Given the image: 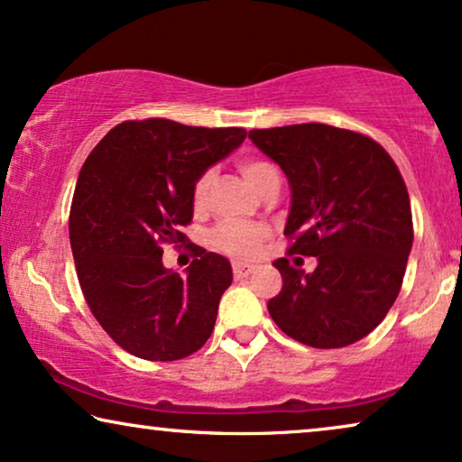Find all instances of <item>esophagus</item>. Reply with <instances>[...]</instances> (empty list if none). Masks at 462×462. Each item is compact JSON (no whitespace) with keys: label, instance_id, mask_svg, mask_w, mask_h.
I'll return each mask as SVG.
<instances>
[{"label":"esophagus","instance_id":"esophagus-1","mask_svg":"<svg viewBox=\"0 0 462 462\" xmlns=\"http://www.w3.org/2000/svg\"><path fill=\"white\" fill-rule=\"evenodd\" d=\"M254 267H250V264H244V263H236L233 264V275H236V280H244V277H248Z\"/></svg>","mask_w":462,"mask_h":462}]
</instances>
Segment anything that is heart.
I'll return each mask as SVG.
<instances>
[{"instance_id":"heart-1","label":"heart","mask_w":462,"mask_h":462,"mask_svg":"<svg viewBox=\"0 0 462 462\" xmlns=\"http://www.w3.org/2000/svg\"><path fill=\"white\" fill-rule=\"evenodd\" d=\"M239 170H242L245 180H248L258 193L263 191L267 182H271L273 179H280L277 170L263 160H244L239 163ZM212 179H214L212 172H204L198 180H195L193 185L195 206H201L206 201L208 191H210V185H212ZM264 237H267V229H264L263 225L242 223V220H225V223H220L217 229L212 231L210 242L214 248L225 252V254L239 258V261H250V258H254L258 254Z\"/></svg>"}]
</instances>
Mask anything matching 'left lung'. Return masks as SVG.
Wrapping results in <instances>:
<instances>
[{
	"label": "left lung",
	"instance_id": "obj_1",
	"mask_svg": "<svg viewBox=\"0 0 462 462\" xmlns=\"http://www.w3.org/2000/svg\"><path fill=\"white\" fill-rule=\"evenodd\" d=\"M248 138L290 182L288 252L318 258L311 273L277 258L283 286L269 315L315 349L368 337L400 294L414 239L395 162L372 138L326 124L250 130Z\"/></svg>",
	"mask_w": 462,
	"mask_h": 462
}]
</instances>
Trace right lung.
Returning a JSON list of instances; mask_svg holds the SVG:
<instances>
[{"label":"right lung","mask_w":462,"mask_h":462,"mask_svg":"<svg viewBox=\"0 0 462 462\" xmlns=\"http://www.w3.org/2000/svg\"><path fill=\"white\" fill-rule=\"evenodd\" d=\"M244 138V128L124 122L81 166L69 214L78 280L94 318L132 356L174 362L210 338L229 261L191 244L180 277L163 267L162 245L185 242L195 180Z\"/></svg>","instance_id":"right-lung-1"}]
</instances>
